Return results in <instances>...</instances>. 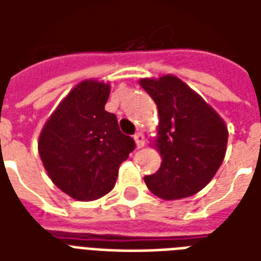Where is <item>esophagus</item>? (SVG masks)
I'll list each match as a JSON object with an SVG mask.
<instances>
[{
	"label": "esophagus",
	"mask_w": 261,
	"mask_h": 261,
	"mask_svg": "<svg viewBox=\"0 0 261 261\" xmlns=\"http://www.w3.org/2000/svg\"><path fill=\"white\" fill-rule=\"evenodd\" d=\"M134 141H136L137 147L138 148L144 147V142H145V140H144L142 133H136V134H134Z\"/></svg>",
	"instance_id": "34e87169"
}]
</instances>
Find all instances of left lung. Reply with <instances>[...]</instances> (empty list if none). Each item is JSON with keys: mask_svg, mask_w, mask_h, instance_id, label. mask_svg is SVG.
<instances>
[{"mask_svg": "<svg viewBox=\"0 0 261 261\" xmlns=\"http://www.w3.org/2000/svg\"><path fill=\"white\" fill-rule=\"evenodd\" d=\"M156 103V138L162 162L145 176L148 189L164 200L190 197L207 186L224 161L228 128L211 106L173 75L141 80Z\"/></svg>", "mask_w": 261, "mask_h": 261, "instance_id": "obj_1", "label": "left lung"}]
</instances>
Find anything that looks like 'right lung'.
<instances>
[{
	"instance_id": "add662e5",
	"label": "right lung",
	"mask_w": 261,
	"mask_h": 261,
	"mask_svg": "<svg viewBox=\"0 0 261 261\" xmlns=\"http://www.w3.org/2000/svg\"><path fill=\"white\" fill-rule=\"evenodd\" d=\"M110 86L84 81L56 109L39 137V155L60 190L92 201L114 187L120 165L136 142L119 128L116 114L105 110Z\"/></svg>"
}]
</instances>
